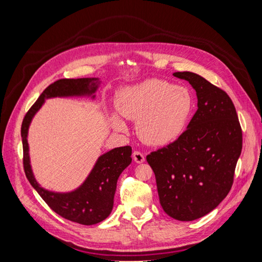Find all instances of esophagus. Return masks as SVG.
Here are the masks:
<instances>
[{
    "mask_svg": "<svg viewBox=\"0 0 262 262\" xmlns=\"http://www.w3.org/2000/svg\"><path fill=\"white\" fill-rule=\"evenodd\" d=\"M133 160L136 163L141 164V163H143L145 161V157H144L143 153L139 152V150H134V152H133Z\"/></svg>",
    "mask_w": 262,
    "mask_h": 262,
    "instance_id": "1",
    "label": "esophagus"
}]
</instances>
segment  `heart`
Returning a JSON list of instances; mask_svg holds the SVG:
<instances>
[{
    "label": "heart",
    "mask_w": 262,
    "mask_h": 262,
    "mask_svg": "<svg viewBox=\"0 0 262 262\" xmlns=\"http://www.w3.org/2000/svg\"><path fill=\"white\" fill-rule=\"evenodd\" d=\"M117 110L123 118L137 121V133L144 143L168 145L186 130L193 109L191 94L184 86L153 78L125 87L118 95ZM114 128L125 131L117 114L110 117Z\"/></svg>",
    "instance_id": "1"
}]
</instances>
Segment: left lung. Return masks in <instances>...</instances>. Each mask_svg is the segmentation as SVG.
<instances>
[{
	"instance_id": "obj_1",
	"label": "left lung",
	"mask_w": 262,
	"mask_h": 262,
	"mask_svg": "<svg viewBox=\"0 0 262 262\" xmlns=\"http://www.w3.org/2000/svg\"><path fill=\"white\" fill-rule=\"evenodd\" d=\"M196 92L198 110L175 142L146 156L166 214L178 221L207 215L224 200L243 148L238 117L228 95L192 72L172 74Z\"/></svg>"
}]
</instances>
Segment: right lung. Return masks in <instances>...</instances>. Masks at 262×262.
<instances>
[{
    "label": "right lung",
    "instance_id": "right-lung-1",
    "mask_svg": "<svg viewBox=\"0 0 262 262\" xmlns=\"http://www.w3.org/2000/svg\"><path fill=\"white\" fill-rule=\"evenodd\" d=\"M98 78H62L50 84L30 107L21 123L24 152V170L33 186L50 209L60 216L82 225H94L109 216L114 207L117 181L120 173L131 164V146L116 147L99 156L89 177L74 191L67 193L52 192L40 187L31 170L27 134L36 113L43 105L46 98L92 96L97 91Z\"/></svg>",
    "mask_w": 262,
    "mask_h": 262
}]
</instances>
